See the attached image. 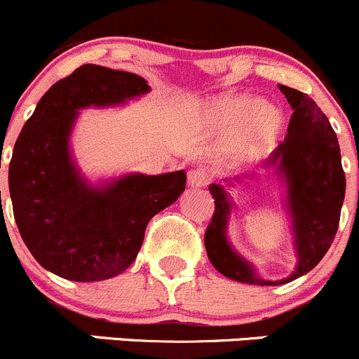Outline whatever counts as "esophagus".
Here are the masks:
<instances>
[{
    "label": "esophagus",
    "instance_id": "obj_1",
    "mask_svg": "<svg viewBox=\"0 0 359 359\" xmlns=\"http://www.w3.org/2000/svg\"><path fill=\"white\" fill-rule=\"evenodd\" d=\"M209 183V176L204 169H191L188 172V184L191 188H202Z\"/></svg>",
    "mask_w": 359,
    "mask_h": 359
}]
</instances>
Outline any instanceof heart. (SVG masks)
<instances>
[{"mask_svg": "<svg viewBox=\"0 0 359 359\" xmlns=\"http://www.w3.org/2000/svg\"><path fill=\"white\" fill-rule=\"evenodd\" d=\"M198 123L212 134H232L229 148L239 161H253L274 147L285 123L283 111L250 94H218L202 102Z\"/></svg>", "mask_w": 359, "mask_h": 359, "instance_id": "heart-1", "label": "heart"}]
</instances>
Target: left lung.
<instances>
[{"instance_id":"left-lung-1","label":"left lung","mask_w":359,"mask_h":359,"mask_svg":"<svg viewBox=\"0 0 359 359\" xmlns=\"http://www.w3.org/2000/svg\"><path fill=\"white\" fill-rule=\"evenodd\" d=\"M279 90L293 109L285 141L257 171L209 184L215 197V215L204 237L209 262L225 278L246 285H286L312 271L332 246L346 195L339 141L330 120L304 92L286 85H279ZM267 170L274 172L285 188V208L297 255L296 271L278 282L262 278L228 241L229 216L235 207L228 190Z\"/></svg>"}]
</instances>
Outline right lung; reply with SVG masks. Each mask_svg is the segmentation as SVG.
Masks as SVG:
<instances>
[{"mask_svg": "<svg viewBox=\"0 0 359 359\" xmlns=\"http://www.w3.org/2000/svg\"><path fill=\"white\" fill-rule=\"evenodd\" d=\"M150 90L137 74L83 64L52 85L24 123L8 169L13 216L27 250L52 274L80 283L122 274L148 222L183 194L184 171L92 183L73 157L81 109L122 106Z\"/></svg>", "mask_w": 359, "mask_h": 359, "instance_id": "obj_1", "label": "right lung"}]
</instances>
